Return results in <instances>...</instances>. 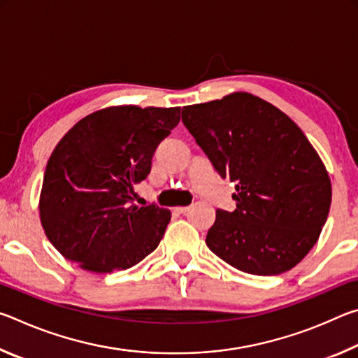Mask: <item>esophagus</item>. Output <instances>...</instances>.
Instances as JSON below:
<instances>
[{"instance_id":"34e87169","label":"esophagus","mask_w":358,"mask_h":358,"mask_svg":"<svg viewBox=\"0 0 358 358\" xmlns=\"http://www.w3.org/2000/svg\"><path fill=\"white\" fill-rule=\"evenodd\" d=\"M187 210H189V207H177V208H175V211H177V213H181V215L186 213Z\"/></svg>"}]
</instances>
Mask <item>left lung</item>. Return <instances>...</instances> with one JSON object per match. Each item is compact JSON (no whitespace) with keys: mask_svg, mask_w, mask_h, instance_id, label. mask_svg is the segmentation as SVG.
<instances>
[{"mask_svg":"<svg viewBox=\"0 0 358 358\" xmlns=\"http://www.w3.org/2000/svg\"><path fill=\"white\" fill-rule=\"evenodd\" d=\"M181 120L237 191L232 213L216 211L207 246L245 273L294 268L316 245L331 203L329 172L303 131L245 92L186 106Z\"/></svg>","mask_w":358,"mask_h":358,"instance_id":"1","label":"left lung"}]
</instances>
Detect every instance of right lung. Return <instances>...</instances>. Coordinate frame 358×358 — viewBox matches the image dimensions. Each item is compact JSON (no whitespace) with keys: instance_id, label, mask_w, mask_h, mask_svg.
I'll use <instances>...</instances> for the list:
<instances>
[{"instance_id":"add662e5","label":"right lung","mask_w":358,"mask_h":358,"mask_svg":"<svg viewBox=\"0 0 358 358\" xmlns=\"http://www.w3.org/2000/svg\"><path fill=\"white\" fill-rule=\"evenodd\" d=\"M180 121V107L112 106L87 115L48 157L39 197L42 229L66 259L112 273L153 252L171 210L131 203L134 185Z\"/></svg>"}]
</instances>
